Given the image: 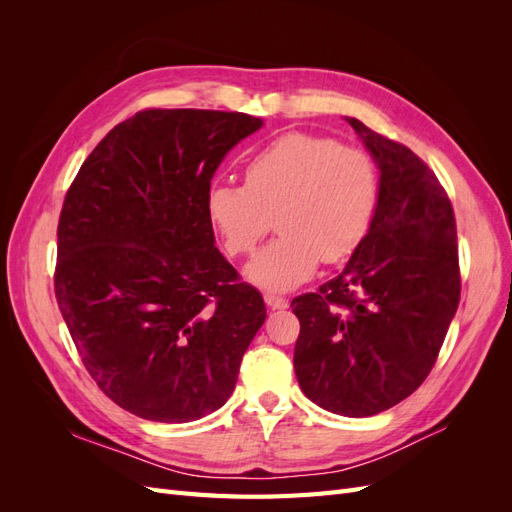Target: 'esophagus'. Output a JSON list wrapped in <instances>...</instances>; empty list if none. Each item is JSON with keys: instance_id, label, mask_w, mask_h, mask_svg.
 <instances>
[{"instance_id": "1", "label": "esophagus", "mask_w": 512, "mask_h": 512, "mask_svg": "<svg viewBox=\"0 0 512 512\" xmlns=\"http://www.w3.org/2000/svg\"><path fill=\"white\" fill-rule=\"evenodd\" d=\"M265 303L269 305V309H286L288 307V299H284L282 294H265Z\"/></svg>"}]
</instances>
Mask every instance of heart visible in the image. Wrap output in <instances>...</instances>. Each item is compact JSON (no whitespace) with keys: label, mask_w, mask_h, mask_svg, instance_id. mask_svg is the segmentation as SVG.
I'll list each match as a JSON object with an SVG mask.
<instances>
[{"label":"heart","mask_w":512,"mask_h":512,"mask_svg":"<svg viewBox=\"0 0 512 512\" xmlns=\"http://www.w3.org/2000/svg\"><path fill=\"white\" fill-rule=\"evenodd\" d=\"M243 179L245 185H213L207 213L232 258L254 254L275 215L282 237L247 267L254 284L273 290L305 282L320 260L335 265L352 256L380 203L369 153L307 132H288L262 147Z\"/></svg>","instance_id":"1"}]
</instances>
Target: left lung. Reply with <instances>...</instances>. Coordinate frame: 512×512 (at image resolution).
Masks as SVG:
<instances>
[{
  "label": "left lung",
  "mask_w": 512,
  "mask_h": 512,
  "mask_svg": "<svg viewBox=\"0 0 512 512\" xmlns=\"http://www.w3.org/2000/svg\"><path fill=\"white\" fill-rule=\"evenodd\" d=\"M380 168V203L346 269L294 297V374L320 408L374 416L425 382L461 294L455 211L436 173L406 145L354 117Z\"/></svg>",
  "instance_id": "obj_1"
}]
</instances>
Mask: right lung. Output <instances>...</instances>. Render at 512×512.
I'll use <instances>...</instances> for the list:
<instances>
[{
    "mask_svg": "<svg viewBox=\"0 0 512 512\" xmlns=\"http://www.w3.org/2000/svg\"><path fill=\"white\" fill-rule=\"evenodd\" d=\"M260 126L245 113L145 108L102 138L64 198L59 312L100 391L147 421L222 408L267 318L207 213L215 168Z\"/></svg>",
    "mask_w": 512,
    "mask_h": 512,
    "instance_id": "right-lung-1",
    "label": "right lung"
}]
</instances>
